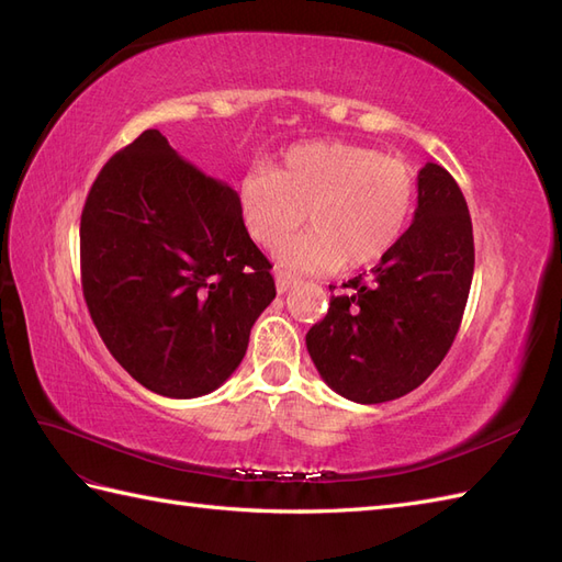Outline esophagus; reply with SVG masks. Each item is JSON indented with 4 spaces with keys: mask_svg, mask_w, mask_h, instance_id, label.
I'll list each match as a JSON object with an SVG mask.
<instances>
[{
    "mask_svg": "<svg viewBox=\"0 0 562 562\" xmlns=\"http://www.w3.org/2000/svg\"><path fill=\"white\" fill-rule=\"evenodd\" d=\"M274 279H277V291L283 295L291 291V288L297 283V277H293L291 271H283V269H277L274 271Z\"/></svg>",
    "mask_w": 562,
    "mask_h": 562,
    "instance_id": "34e87169",
    "label": "esophagus"
}]
</instances>
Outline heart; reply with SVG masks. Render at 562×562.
I'll return each mask as SVG.
<instances>
[{
  "label": "heart",
  "mask_w": 562,
  "mask_h": 562,
  "mask_svg": "<svg viewBox=\"0 0 562 562\" xmlns=\"http://www.w3.org/2000/svg\"><path fill=\"white\" fill-rule=\"evenodd\" d=\"M415 173L401 159L342 140L291 147L274 171H250L236 199L252 241L274 248L307 217L314 229L277 258L302 271L361 269L396 248L415 209Z\"/></svg>",
  "instance_id": "heart-1"
}]
</instances>
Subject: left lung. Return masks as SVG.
Returning <instances> with one entry per match:
<instances>
[{"instance_id": "obj_1", "label": "left lung", "mask_w": 562, "mask_h": 562, "mask_svg": "<svg viewBox=\"0 0 562 562\" xmlns=\"http://www.w3.org/2000/svg\"><path fill=\"white\" fill-rule=\"evenodd\" d=\"M473 279L467 201L443 166L417 176V209L396 248L333 295L307 351L333 391L353 403L411 394L446 359ZM333 288V285H330Z\"/></svg>"}]
</instances>
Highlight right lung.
I'll return each instance as SVG.
<instances>
[{"label":"right lung","instance_id":"1","mask_svg":"<svg viewBox=\"0 0 562 562\" xmlns=\"http://www.w3.org/2000/svg\"><path fill=\"white\" fill-rule=\"evenodd\" d=\"M81 288L105 347L168 398L223 386L277 297L229 184L184 161L157 128L103 166L81 211Z\"/></svg>","mask_w":562,"mask_h":562}]
</instances>
